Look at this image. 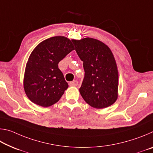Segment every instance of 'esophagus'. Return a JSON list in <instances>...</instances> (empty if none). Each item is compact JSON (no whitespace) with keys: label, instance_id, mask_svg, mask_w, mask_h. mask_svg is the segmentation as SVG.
Here are the masks:
<instances>
[{"label":"esophagus","instance_id":"esophagus-1","mask_svg":"<svg viewBox=\"0 0 153 153\" xmlns=\"http://www.w3.org/2000/svg\"><path fill=\"white\" fill-rule=\"evenodd\" d=\"M69 86H77V85H78V82L76 80H74V81H72L70 82L69 83Z\"/></svg>","mask_w":153,"mask_h":153}]
</instances>
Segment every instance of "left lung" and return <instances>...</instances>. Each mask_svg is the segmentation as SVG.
<instances>
[{
	"label": "left lung",
	"instance_id": "1",
	"mask_svg": "<svg viewBox=\"0 0 153 153\" xmlns=\"http://www.w3.org/2000/svg\"><path fill=\"white\" fill-rule=\"evenodd\" d=\"M85 75L80 94L92 107L104 108L118 98L119 73L112 51L101 41L92 38L73 40Z\"/></svg>",
	"mask_w": 153,
	"mask_h": 153
}]
</instances>
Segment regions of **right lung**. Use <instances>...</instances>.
I'll use <instances>...</instances> for the list:
<instances>
[{"label": "right lung", "instance_id": "1", "mask_svg": "<svg viewBox=\"0 0 153 153\" xmlns=\"http://www.w3.org/2000/svg\"><path fill=\"white\" fill-rule=\"evenodd\" d=\"M72 40L65 36H54L38 44L30 54L25 66L24 88L34 104L50 107L59 101L68 88L58 64L75 49Z\"/></svg>", "mask_w": 153, "mask_h": 153}]
</instances>
